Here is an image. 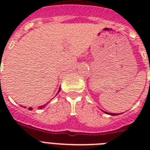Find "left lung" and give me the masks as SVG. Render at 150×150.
Masks as SVG:
<instances>
[{
  "label": "left lung",
  "instance_id": "8db88e82",
  "mask_svg": "<svg viewBox=\"0 0 150 150\" xmlns=\"http://www.w3.org/2000/svg\"><path fill=\"white\" fill-rule=\"evenodd\" d=\"M105 113H107V114H109V115H111V116H116V115H119L118 113H110V112H104Z\"/></svg>",
  "mask_w": 150,
  "mask_h": 150
}]
</instances>
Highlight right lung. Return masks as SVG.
I'll return each instance as SVG.
<instances>
[{
	"mask_svg": "<svg viewBox=\"0 0 150 150\" xmlns=\"http://www.w3.org/2000/svg\"><path fill=\"white\" fill-rule=\"evenodd\" d=\"M59 90H60V88H59ZM59 91H58V93H59ZM45 106H46V105H43V107H40V108H42V107H44ZM29 109L31 110V107H30V108H29Z\"/></svg>",
	"mask_w": 150,
	"mask_h": 150,
	"instance_id": "add662e5",
	"label": "right lung"
}]
</instances>
